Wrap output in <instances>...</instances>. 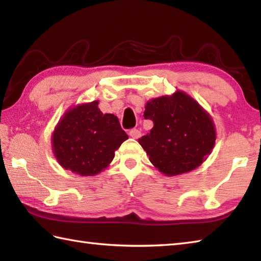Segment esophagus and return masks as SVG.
Segmentation results:
<instances>
[{
  "label": "esophagus",
  "mask_w": 261,
  "mask_h": 261,
  "mask_svg": "<svg viewBox=\"0 0 261 261\" xmlns=\"http://www.w3.org/2000/svg\"><path fill=\"white\" fill-rule=\"evenodd\" d=\"M129 135H130V137L134 138V139H138V138L141 137V131L139 129H132V130H130Z\"/></svg>",
  "instance_id": "1"
}]
</instances>
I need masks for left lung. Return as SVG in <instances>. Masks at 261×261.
I'll list each match as a JSON object with an SVG mask.
<instances>
[{"mask_svg": "<svg viewBox=\"0 0 261 261\" xmlns=\"http://www.w3.org/2000/svg\"><path fill=\"white\" fill-rule=\"evenodd\" d=\"M143 116L153 122V127L138 141L163 174L188 173L212 151L216 138L213 120L186 93L176 91L170 96L150 99Z\"/></svg>", "mask_w": 261, "mask_h": 261, "instance_id": "8db88e82", "label": "left lung"}]
</instances>
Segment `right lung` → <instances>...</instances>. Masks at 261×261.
<instances>
[{"label":"right lung","mask_w":261,"mask_h":261,"mask_svg":"<svg viewBox=\"0 0 261 261\" xmlns=\"http://www.w3.org/2000/svg\"><path fill=\"white\" fill-rule=\"evenodd\" d=\"M119 119L103 114L98 101L69 109L53 134V151L65 169L81 176H94L107 168L114 151L127 139Z\"/></svg>","instance_id":"1"}]
</instances>
